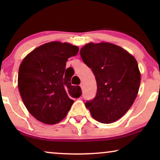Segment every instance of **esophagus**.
<instances>
[{"label": "esophagus", "mask_w": 160, "mask_h": 160, "mask_svg": "<svg viewBox=\"0 0 160 160\" xmlns=\"http://www.w3.org/2000/svg\"><path fill=\"white\" fill-rule=\"evenodd\" d=\"M80 87H81V88L83 89V87H84V84H83V83H82V84H80Z\"/></svg>", "instance_id": "34e87169"}]
</instances>
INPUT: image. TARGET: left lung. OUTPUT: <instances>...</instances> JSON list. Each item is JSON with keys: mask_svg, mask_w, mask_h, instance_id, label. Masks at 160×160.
I'll return each instance as SVG.
<instances>
[{"mask_svg": "<svg viewBox=\"0 0 160 160\" xmlns=\"http://www.w3.org/2000/svg\"><path fill=\"white\" fill-rule=\"evenodd\" d=\"M80 55L92 71L98 87L95 98L85 106L98 122H116L130 109L138 92L141 73L136 60L122 47L107 42L87 43Z\"/></svg>", "mask_w": 160, "mask_h": 160, "instance_id": "1", "label": "left lung"}]
</instances>
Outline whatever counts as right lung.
Wrapping results in <instances>:
<instances>
[{
    "mask_svg": "<svg viewBox=\"0 0 160 160\" xmlns=\"http://www.w3.org/2000/svg\"><path fill=\"white\" fill-rule=\"evenodd\" d=\"M78 47L52 41L37 47L24 58L19 68L18 88L30 114L43 123L54 124L67 115L73 98L82 95L79 86H72L66 73L68 59Z\"/></svg>",
    "mask_w": 160,
    "mask_h": 160,
    "instance_id": "add662e5",
    "label": "right lung"
}]
</instances>
